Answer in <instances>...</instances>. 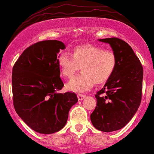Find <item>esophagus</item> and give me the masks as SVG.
<instances>
[{
  "instance_id": "34e87169",
  "label": "esophagus",
  "mask_w": 154,
  "mask_h": 154,
  "mask_svg": "<svg viewBox=\"0 0 154 154\" xmlns=\"http://www.w3.org/2000/svg\"><path fill=\"white\" fill-rule=\"evenodd\" d=\"M86 98V96L83 95V94H78V99L79 100H82L83 99Z\"/></svg>"
}]
</instances>
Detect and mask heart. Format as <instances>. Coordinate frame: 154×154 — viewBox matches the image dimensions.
<instances>
[{
    "label": "heart",
    "instance_id": "1",
    "mask_svg": "<svg viewBox=\"0 0 154 154\" xmlns=\"http://www.w3.org/2000/svg\"><path fill=\"white\" fill-rule=\"evenodd\" d=\"M60 73L70 79L79 69L82 73L67 83L66 89L75 93H82L91 89L93 84L100 85L111 78L116 68L114 52L97 46H77L72 51V57L62 53L57 58Z\"/></svg>",
    "mask_w": 154,
    "mask_h": 154
}]
</instances>
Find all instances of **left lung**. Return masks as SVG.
I'll use <instances>...</instances> for the list:
<instances>
[{"instance_id":"left-lung-1","label":"left lung","mask_w":154,"mask_h":154,"mask_svg":"<svg viewBox=\"0 0 154 154\" xmlns=\"http://www.w3.org/2000/svg\"><path fill=\"white\" fill-rule=\"evenodd\" d=\"M99 41L110 44L116 57V68L95 95L97 107L90 119L97 129L110 132L125 127L140 107L143 69L132 48L124 40L112 37Z\"/></svg>"}]
</instances>
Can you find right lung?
Returning a JSON list of instances; mask_svg holds the SVG:
<instances>
[{
    "label": "right lung",
    "mask_w": 154,
    "mask_h": 154,
    "mask_svg": "<svg viewBox=\"0 0 154 154\" xmlns=\"http://www.w3.org/2000/svg\"><path fill=\"white\" fill-rule=\"evenodd\" d=\"M65 45L59 40H44L26 48L12 69L13 103L29 128L41 134L57 132L66 125L71 107L78 102L75 93H59L57 54Z\"/></svg>",
    "instance_id": "1"
}]
</instances>
